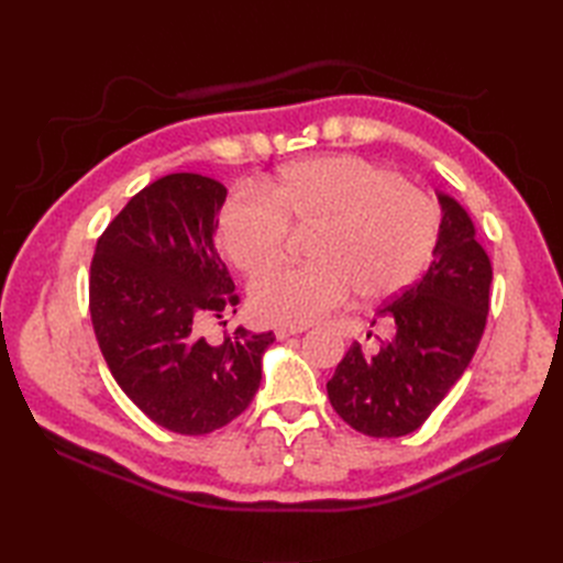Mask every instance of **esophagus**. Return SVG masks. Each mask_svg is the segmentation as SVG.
I'll return each mask as SVG.
<instances>
[{"instance_id": "1", "label": "esophagus", "mask_w": 563, "mask_h": 563, "mask_svg": "<svg viewBox=\"0 0 563 563\" xmlns=\"http://www.w3.org/2000/svg\"><path fill=\"white\" fill-rule=\"evenodd\" d=\"M298 333H302V329H296V327H277V329H275V335H277L279 340H284V338H288V335H298Z\"/></svg>"}]
</instances>
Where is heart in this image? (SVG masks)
Masks as SVG:
<instances>
[{"label":"heart","mask_w":563,"mask_h":563,"mask_svg":"<svg viewBox=\"0 0 563 563\" xmlns=\"http://www.w3.org/2000/svg\"><path fill=\"white\" fill-rule=\"evenodd\" d=\"M437 203L385 166L323 155L286 166L263 185L230 195L218 242L255 277L277 265L291 230H312L310 263L267 272L251 286L253 312L279 327H308L350 294L385 300L411 286L439 242Z\"/></svg>","instance_id":"obj_1"}]
</instances>
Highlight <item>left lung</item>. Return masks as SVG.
<instances>
[{
  "label": "left lung",
  "mask_w": 563,
  "mask_h": 563,
  "mask_svg": "<svg viewBox=\"0 0 563 563\" xmlns=\"http://www.w3.org/2000/svg\"><path fill=\"white\" fill-rule=\"evenodd\" d=\"M439 203L444 218L430 269L373 319L395 333L371 354L352 343L327 383L335 413L368 437L418 430L463 376L486 329L490 261L467 211L446 195Z\"/></svg>",
  "instance_id": "obj_1"
}]
</instances>
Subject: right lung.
Here are the masks:
<instances>
[{"instance_id": "add662e5", "label": "right lung", "mask_w": 563, "mask_h": 563, "mask_svg": "<svg viewBox=\"0 0 563 563\" xmlns=\"http://www.w3.org/2000/svg\"><path fill=\"white\" fill-rule=\"evenodd\" d=\"M225 197L201 174L162 176L110 220L91 258L89 312L112 378L150 420L190 437L244 411L275 340L244 327L220 345L199 335L240 305L213 244Z\"/></svg>"}]
</instances>
